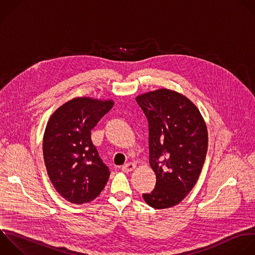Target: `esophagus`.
I'll return each mask as SVG.
<instances>
[{
	"instance_id": "1",
	"label": "esophagus",
	"mask_w": 255,
	"mask_h": 255,
	"mask_svg": "<svg viewBox=\"0 0 255 255\" xmlns=\"http://www.w3.org/2000/svg\"><path fill=\"white\" fill-rule=\"evenodd\" d=\"M135 163H132V162H128V163H126L125 165H123V167H122V169H123V171H125V172H130V171H132L134 168H135Z\"/></svg>"
}]
</instances>
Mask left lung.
I'll use <instances>...</instances> for the list:
<instances>
[{
  "label": "left lung",
  "mask_w": 255,
  "mask_h": 255,
  "mask_svg": "<svg viewBox=\"0 0 255 255\" xmlns=\"http://www.w3.org/2000/svg\"><path fill=\"white\" fill-rule=\"evenodd\" d=\"M148 122L149 164L156 176L154 189L143 193L156 209L178 204L201 172L208 144L205 122L185 96L159 89L135 98Z\"/></svg>",
  "instance_id": "left-lung-1"
}]
</instances>
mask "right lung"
Masks as SVG:
<instances>
[{
    "mask_svg": "<svg viewBox=\"0 0 255 255\" xmlns=\"http://www.w3.org/2000/svg\"><path fill=\"white\" fill-rule=\"evenodd\" d=\"M114 104L75 98L58 108L47 124L43 152L48 175L56 190L72 203L94 200L109 180L111 172L92 141L91 130Z\"/></svg>",
    "mask_w": 255,
    "mask_h": 255,
    "instance_id": "obj_1",
    "label": "right lung"
}]
</instances>
